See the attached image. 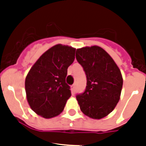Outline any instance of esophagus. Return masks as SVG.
<instances>
[{"label":"esophagus","mask_w":146,"mask_h":146,"mask_svg":"<svg viewBox=\"0 0 146 146\" xmlns=\"http://www.w3.org/2000/svg\"><path fill=\"white\" fill-rule=\"evenodd\" d=\"M75 91H76V85L74 84L71 86V92H72V94H73V95L75 94Z\"/></svg>","instance_id":"esophagus-1"}]
</instances>
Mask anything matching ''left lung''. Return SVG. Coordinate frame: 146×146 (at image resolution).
<instances>
[{
	"label": "left lung",
	"instance_id": "obj_1",
	"mask_svg": "<svg viewBox=\"0 0 146 146\" xmlns=\"http://www.w3.org/2000/svg\"><path fill=\"white\" fill-rule=\"evenodd\" d=\"M76 57L86 75V90L76 96L80 110L92 119H102L115 108L123 86L120 69L99 46L76 49Z\"/></svg>",
	"mask_w": 146,
	"mask_h": 146
}]
</instances>
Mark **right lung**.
Segmentation results:
<instances>
[{"mask_svg":"<svg viewBox=\"0 0 146 146\" xmlns=\"http://www.w3.org/2000/svg\"><path fill=\"white\" fill-rule=\"evenodd\" d=\"M76 48L61 44L46 50L31 67L25 81L31 109L42 117H54L64 111L71 96L66 83L67 68L75 59Z\"/></svg>","mask_w":146,"mask_h":146,"instance_id":"1","label":"right lung"}]
</instances>
